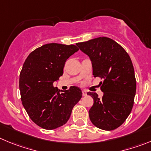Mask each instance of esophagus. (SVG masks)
Returning <instances> with one entry per match:
<instances>
[{
    "instance_id": "34e87169",
    "label": "esophagus",
    "mask_w": 151,
    "mask_h": 151,
    "mask_svg": "<svg viewBox=\"0 0 151 151\" xmlns=\"http://www.w3.org/2000/svg\"><path fill=\"white\" fill-rule=\"evenodd\" d=\"M82 93H83V96H86L87 95V92L86 91H85V90H83Z\"/></svg>"
}]
</instances>
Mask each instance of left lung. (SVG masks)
Returning <instances> with one entry per match:
<instances>
[{
  "instance_id": "obj_1",
  "label": "left lung",
  "mask_w": 151,
  "mask_h": 151,
  "mask_svg": "<svg viewBox=\"0 0 151 151\" xmlns=\"http://www.w3.org/2000/svg\"><path fill=\"white\" fill-rule=\"evenodd\" d=\"M77 45L89 57L94 77L104 80L99 84L104 92L102 98L95 92L87 93L94 100L88 111L90 120L99 129H116L130 114L136 95V81L130 57L119 44L107 37Z\"/></svg>"
}]
</instances>
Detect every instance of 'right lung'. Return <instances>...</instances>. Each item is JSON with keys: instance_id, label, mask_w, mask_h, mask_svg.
I'll return each mask as SVG.
<instances>
[{"instance_id": "obj_1", "label": "right lung", "mask_w": 151, "mask_h": 151, "mask_svg": "<svg viewBox=\"0 0 151 151\" xmlns=\"http://www.w3.org/2000/svg\"><path fill=\"white\" fill-rule=\"evenodd\" d=\"M79 49L74 45L46 44L31 52L19 77L22 104L30 119L45 129L64 125L82 98L77 86L63 91L53 82L63 74L66 60Z\"/></svg>"}]
</instances>
